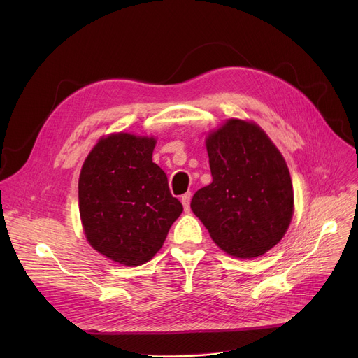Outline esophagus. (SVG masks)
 Wrapping results in <instances>:
<instances>
[{"label": "esophagus", "instance_id": "esophagus-1", "mask_svg": "<svg viewBox=\"0 0 358 358\" xmlns=\"http://www.w3.org/2000/svg\"><path fill=\"white\" fill-rule=\"evenodd\" d=\"M190 200H192V193H185L181 196V203L184 206L185 212H190Z\"/></svg>", "mask_w": 358, "mask_h": 358}]
</instances>
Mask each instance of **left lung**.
Listing matches in <instances>:
<instances>
[{
	"label": "left lung",
	"mask_w": 358,
	"mask_h": 358,
	"mask_svg": "<svg viewBox=\"0 0 358 358\" xmlns=\"http://www.w3.org/2000/svg\"><path fill=\"white\" fill-rule=\"evenodd\" d=\"M213 181L197 190L192 210L216 245L255 258L280 242L293 216L287 164L258 124L229 119L206 139Z\"/></svg>",
	"instance_id": "left-lung-1"
}]
</instances>
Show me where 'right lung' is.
<instances>
[{
    "mask_svg": "<svg viewBox=\"0 0 358 358\" xmlns=\"http://www.w3.org/2000/svg\"><path fill=\"white\" fill-rule=\"evenodd\" d=\"M155 138L111 134L84 161L80 216L90 245L119 264H145L162 247L182 204L152 162Z\"/></svg>",
    "mask_w": 358,
    "mask_h": 358,
    "instance_id": "1",
    "label": "right lung"
}]
</instances>
